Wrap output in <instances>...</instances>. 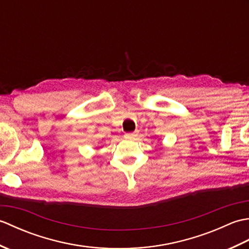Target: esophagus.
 <instances>
[{"instance_id": "obj_1", "label": "esophagus", "mask_w": 249, "mask_h": 249, "mask_svg": "<svg viewBox=\"0 0 249 249\" xmlns=\"http://www.w3.org/2000/svg\"><path fill=\"white\" fill-rule=\"evenodd\" d=\"M138 133H139L138 130H135V131H133V133H127L125 135V137H126V138H128V139H135L136 137L138 136Z\"/></svg>"}]
</instances>
